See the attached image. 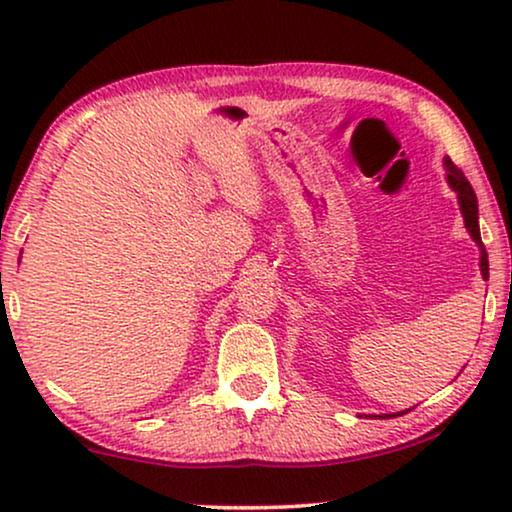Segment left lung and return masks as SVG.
Returning <instances> with one entry per match:
<instances>
[{"mask_svg":"<svg viewBox=\"0 0 512 512\" xmlns=\"http://www.w3.org/2000/svg\"><path fill=\"white\" fill-rule=\"evenodd\" d=\"M447 170H450V174H447V181H450V186L457 191L459 195V207H461V214H464V223L468 228V233H471V237L475 242H478L480 247V270H482V277L489 279V261H487V251H485V244H482L480 240V226H478V198H475L473 188L471 184H468L464 172L457 170V167L452 165V160L447 158L445 160Z\"/></svg>","mask_w":512,"mask_h":512,"instance_id":"8db88e82","label":"left lung"}]
</instances>
